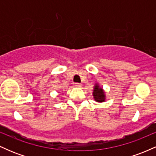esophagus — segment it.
Here are the masks:
<instances>
[{"mask_svg": "<svg viewBox=\"0 0 156 156\" xmlns=\"http://www.w3.org/2000/svg\"><path fill=\"white\" fill-rule=\"evenodd\" d=\"M75 87H77V88H80V87H81V84L76 83H75Z\"/></svg>", "mask_w": 156, "mask_h": 156, "instance_id": "esophagus-1", "label": "esophagus"}]
</instances>
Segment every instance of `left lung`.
I'll return each mask as SVG.
<instances>
[{
    "mask_svg": "<svg viewBox=\"0 0 156 156\" xmlns=\"http://www.w3.org/2000/svg\"><path fill=\"white\" fill-rule=\"evenodd\" d=\"M92 94L94 101L96 102L102 103V102L105 101V94L104 90L98 83H95V85L94 86Z\"/></svg>",
    "mask_w": 156,
    "mask_h": 156,
    "instance_id": "1",
    "label": "left lung"
}]
</instances>
